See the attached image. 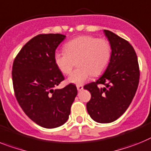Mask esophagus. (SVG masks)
Returning a JSON list of instances; mask_svg holds the SVG:
<instances>
[{
  "mask_svg": "<svg viewBox=\"0 0 151 151\" xmlns=\"http://www.w3.org/2000/svg\"><path fill=\"white\" fill-rule=\"evenodd\" d=\"M77 89L78 91H81V90H82L83 89V86L82 85H77Z\"/></svg>",
  "mask_w": 151,
  "mask_h": 151,
  "instance_id": "esophagus-1",
  "label": "esophagus"
}]
</instances>
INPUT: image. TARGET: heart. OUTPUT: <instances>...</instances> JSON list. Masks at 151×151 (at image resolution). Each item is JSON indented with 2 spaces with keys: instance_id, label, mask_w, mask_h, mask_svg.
Instances as JSON below:
<instances>
[{
  "instance_id": "b5f03b06",
  "label": "heart",
  "mask_w": 151,
  "mask_h": 151,
  "mask_svg": "<svg viewBox=\"0 0 151 151\" xmlns=\"http://www.w3.org/2000/svg\"><path fill=\"white\" fill-rule=\"evenodd\" d=\"M65 52H57L54 61L60 71L65 75L72 72L74 61L79 68L71 74L68 81L80 85L92 76L104 71L112 56V45L108 39L93 36H80L70 39L64 45Z\"/></svg>"
}]
</instances>
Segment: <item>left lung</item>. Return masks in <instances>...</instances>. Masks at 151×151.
Wrapping results in <instances>:
<instances>
[{"label":"left lung","instance_id":"8db88e82","mask_svg":"<svg viewBox=\"0 0 151 151\" xmlns=\"http://www.w3.org/2000/svg\"><path fill=\"white\" fill-rule=\"evenodd\" d=\"M104 32L112 45L109 64L99 79L83 86L91 94L86 103L87 112L99 123L112 122L126 111L140 79L138 61L133 46L109 30ZM100 85L104 87L99 88Z\"/></svg>","mask_w":151,"mask_h":151}]
</instances>
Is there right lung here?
<instances>
[{
  "label": "right lung",
  "mask_w": 151,
  "mask_h": 151,
  "mask_svg": "<svg viewBox=\"0 0 151 151\" xmlns=\"http://www.w3.org/2000/svg\"><path fill=\"white\" fill-rule=\"evenodd\" d=\"M65 38L59 33L37 35L21 48L13 63L16 99L32 121L45 128L66 122L77 94L73 83L55 89L65 77L56 66L54 55Z\"/></svg>",
  "instance_id": "right-lung-1"
}]
</instances>
